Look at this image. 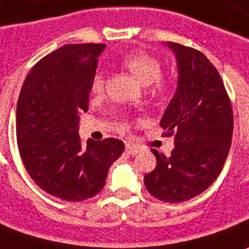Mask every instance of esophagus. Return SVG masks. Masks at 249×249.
<instances>
[{"label":"esophagus","instance_id":"esophagus-1","mask_svg":"<svg viewBox=\"0 0 249 249\" xmlns=\"http://www.w3.org/2000/svg\"><path fill=\"white\" fill-rule=\"evenodd\" d=\"M126 152L133 156V155L139 154V152H140V149L136 148V147H133V145H126Z\"/></svg>","mask_w":249,"mask_h":249}]
</instances>
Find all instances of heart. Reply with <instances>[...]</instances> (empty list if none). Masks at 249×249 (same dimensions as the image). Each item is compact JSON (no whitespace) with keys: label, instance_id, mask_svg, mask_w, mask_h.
Instances as JSON below:
<instances>
[{"label":"heart","instance_id":"1","mask_svg":"<svg viewBox=\"0 0 249 249\" xmlns=\"http://www.w3.org/2000/svg\"><path fill=\"white\" fill-rule=\"evenodd\" d=\"M121 63L145 86H149V85L158 82L160 79V62L156 58H154L152 55L147 53V52H129L121 59ZM104 88H105L104 76H102L101 72H97L94 75V79H93V83H91V91H93V94L101 95L104 93Z\"/></svg>","mask_w":249,"mask_h":249}]
</instances>
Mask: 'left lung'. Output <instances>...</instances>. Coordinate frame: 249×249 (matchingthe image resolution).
<instances>
[{"label":"left lung","mask_w":249,"mask_h":249,"mask_svg":"<svg viewBox=\"0 0 249 249\" xmlns=\"http://www.w3.org/2000/svg\"><path fill=\"white\" fill-rule=\"evenodd\" d=\"M175 53L178 85L163 113L160 126L175 133L170 156L156 149L154 171L144 185L164 202H183L209 187L218 174L232 142L233 112L225 86L209 59L194 48L167 41Z\"/></svg>","instance_id":"8db88e82"}]
</instances>
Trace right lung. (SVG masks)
I'll list each match as a JSON object with an SVG mask.
<instances>
[{
	"label": "right lung",
	"instance_id": "add662e5",
	"mask_svg": "<svg viewBox=\"0 0 249 249\" xmlns=\"http://www.w3.org/2000/svg\"><path fill=\"white\" fill-rule=\"evenodd\" d=\"M105 44H67L32 67L17 102L16 132L22 163L36 185L53 197L79 202L98 194L113 161L124 151L119 139L79 140V114L89 97Z\"/></svg>",
	"mask_w": 249,
	"mask_h": 249
}]
</instances>
